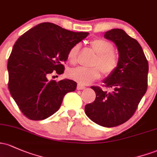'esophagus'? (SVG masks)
Wrapping results in <instances>:
<instances>
[{"label":"esophagus","mask_w":157,"mask_h":157,"mask_svg":"<svg viewBox=\"0 0 157 157\" xmlns=\"http://www.w3.org/2000/svg\"><path fill=\"white\" fill-rule=\"evenodd\" d=\"M77 89H78V90H82V89H86V86H84L81 85V84L78 83V84H77Z\"/></svg>","instance_id":"esophagus-1"}]
</instances>
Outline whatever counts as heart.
<instances>
[{
    "label": "heart",
    "mask_w": 157,
    "mask_h": 157,
    "mask_svg": "<svg viewBox=\"0 0 157 157\" xmlns=\"http://www.w3.org/2000/svg\"><path fill=\"white\" fill-rule=\"evenodd\" d=\"M91 48L97 53L93 62V68L77 67L70 69L68 75L71 79L82 85H88L101 77V71L105 76L111 75L116 70L118 65V57L113 51L112 43L103 39H93L89 42ZM80 45L72 46L67 54V59L71 64H75L77 59ZM101 70H100L99 69Z\"/></svg>",
    "instance_id": "heart-1"
}]
</instances>
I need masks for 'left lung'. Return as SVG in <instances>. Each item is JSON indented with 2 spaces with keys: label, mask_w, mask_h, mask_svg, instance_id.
Segmentation results:
<instances>
[{
  "label": "left lung",
  "mask_w": 157,
  "mask_h": 157,
  "mask_svg": "<svg viewBox=\"0 0 157 157\" xmlns=\"http://www.w3.org/2000/svg\"><path fill=\"white\" fill-rule=\"evenodd\" d=\"M104 37L113 41L119 54L116 70L104 80V86L91 88L96 98L85 106L86 114L92 121L105 127L122 124L135 113L147 89L148 63L139 43L121 29L105 33Z\"/></svg>",
  "instance_id": "8db88e82"
}]
</instances>
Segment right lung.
I'll return each instance as SVG.
<instances>
[{
  "label": "right lung",
  "instance_id": "1",
  "mask_svg": "<svg viewBox=\"0 0 157 157\" xmlns=\"http://www.w3.org/2000/svg\"><path fill=\"white\" fill-rule=\"evenodd\" d=\"M89 33H76L50 22L35 26L18 38L8 59V87L18 108L30 120L48 118L59 109L63 98L74 92L71 80H49L62 75L70 48Z\"/></svg>",
  "mask_w": 157,
  "mask_h": 157
}]
</instances>
